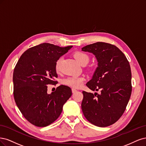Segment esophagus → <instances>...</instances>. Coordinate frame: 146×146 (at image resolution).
Returning a JSON list of instances; mask_svg holds the SVG:
<instances>
[{
	"label": "esophagus",
	"instance_id": "esophagus-1",
	"mask_svg": "<svg viewBox=\"0 0 146 146\" xmlns=\"http://www.w3.org/2000/svg\"><path fill=\"white\" fill-rule=\"evenodd\" d=\"M72 93H74L75 92H77V90H76V89H75V88H73L72 89Z\"/></svg>",
	"mask_w": 146,
	"mask_h": 146
}]
</instances>
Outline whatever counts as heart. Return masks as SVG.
Instances as JSON below:
<instances>
[{
	"label": "heart",
	"instance_id": "obj_1",
	"mask_svg": "<svg viewBox=\"0 0 146 146\" xmlns=\"http://www.w3.org/2000/svg\"><path fill=\"white\" fill-rule=\"evenodd\" d=\"M74 57L77 60V62L82 65H86L90 60V58L87 54L82 52V51H76L73 54ZM62 58H59L56 61L55 64V68L57 72L59 71L60 65ZM84 81V78L82 76H70L64 79V84L70 87L74 88H78L81 87Z\"/></svg>",
	"mask_w": 146,
	"mask_h": 146
}]
</instances>
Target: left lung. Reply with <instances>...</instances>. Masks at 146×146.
<instances>
[{
    "label": "left lung",
    "mask_w": 146,
    "mask_h": 146,
    "mask_svg": "<svg viewBox=\"0 0 146 146\" xmlns=\"http://www.w3.org/2000/svg\"><path fill=\"white\" fill-rule=\"evenodd\" d=\"M98 60L93 77L87 86L93 91H83L81 108L86 118L101 127L109 126L123 115L131 93V73L128 60L115 45L98 42L82 48Z\"/></svg>",
    "instance_id": "obj_1"
}]
</instances>
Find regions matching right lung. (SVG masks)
I'll list each match as a JSON object with an SVG mask.
<instances>
[{
	"mask_svg": "<svg viewBox=\"0 0 146 146\" xmlns=\"http://www.w3.org/2000/svg\"><path fill=\"white\" fill-rule=\"evenodd\" d=\"M73 46L60 47L49 43L33 46L23 53L14 69V98L25 118L34 125L46 127L57 119L64 104L72 95L61 85L47 93L48 84H57L55 64Z\"/></svg>",
	"mask_w": 146,
	"mask_h": 146,
	"instance_id": "obj_1",
	"label": "right lung"
}]
</instances>
